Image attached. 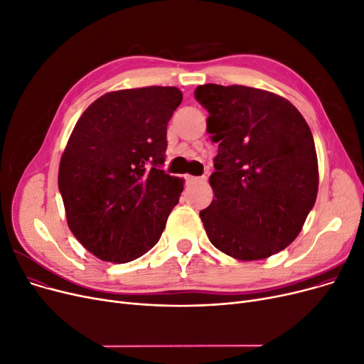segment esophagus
<instances>
[{
	"instance_id": "obj_1",
	"label": "esophagus",
	"mask_w": 364,
	"mask_h": 364,
	"mask_svg": "<svg viewBox=\"0 0 364 364\" xmlns=\"http://www.w3.org/2000/svg\"><path fill=\"white\" fill-rule=\"evenodd\" d=\"M205 176H201V178H196V176H191V175H186V182L188 183H197V182H205Z\"/></svg>"
}]
</instances>
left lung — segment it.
<instances>
[{
  "label": "left lung",
  "mask_w": 364,
  "mask_h": 364,
  "mask_svg": "<svg viewBox=\"0 0 364 364\" xmlns=\"http://www.w3.org/2000/svg\"><path fill=\"white\" fill-rule=\"evenodd\" d=\"M209 112L207 133L219 144L209 178L213 200L200 212L210 243L238 261L286 249L313 209L317 152L305 118L275 93L246 85H198Z\"/></svg>",
  "instance_id": "obj_1"
}]
</instances>
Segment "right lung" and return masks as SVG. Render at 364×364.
Here are the masks:
<instances>
[{"label": "right lung", "instance_id": "add662e5", "mask_svg": "<svg viewBox=\"0 0 364 364\" xmlns=\"http://www.w3.org/2000/svg\"><path fill=\"white\" fill-rule=\"evenodd\" d=\"M178 87L109 92L82 112L59 164L66 222L102 261L126 264L160 240L185 181L166 175L167 123Z\"/></svg>", "mask_w": 364, "mask_h": 364}]
</instances>
